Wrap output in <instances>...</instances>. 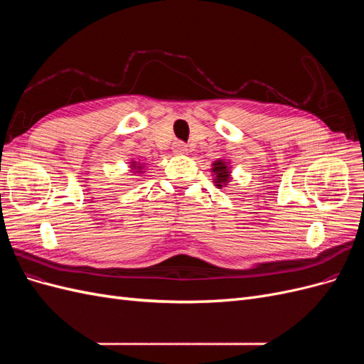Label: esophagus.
<instances>
[{"label":"esophagus","instance_id":"obj_1","mask_svg":"<svg viewBox=\"0 0 364 364\" xmlns=\"http://www.w3.org/2000/svg\"><path fill=\"white\" fill-rule=\"evenodd\" d=\"M173 151L176 153V155H182V153L186 151V146L182 141H176V142H173Z\"/></svg>","mask_w":364,"mask_h":364}]
</instances>
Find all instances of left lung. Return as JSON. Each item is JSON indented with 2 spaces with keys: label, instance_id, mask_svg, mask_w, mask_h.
<instances>
[{
  "label": "left lung",
  "instance_id": "obj_1",
  "mask_svg": "<svg viewBox=\"0 0 364 364\" xmlns=\"http://www.w3.org/2000/svg\"><path fill=\"white\" fill-rule=\"evenodd\" d=\"M213 173H214V183L218 188H222V186L228 185L229 179V167L228 164H225L222 159H218L213 164Z\"/></svg>",
  "mask_w": 364,
  "mask_h": 364
}]
</instances>
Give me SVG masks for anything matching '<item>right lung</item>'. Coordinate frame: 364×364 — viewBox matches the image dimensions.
<instances>
[{"mask_svg":"<svg viewBox=\"0 0 364 364\" xmlns=\"http://www.w3.org/2000/svg\"><path fill=\"white\" fill-rule=\"evenodd\" d=\"M132 170H136L135 173H141L142 171V165L136 164V162H132Z\"/></svg>","mask_w":364,"mask_h":364,"instance_id":"obj_1","label":"right lung"}]
</instances>
